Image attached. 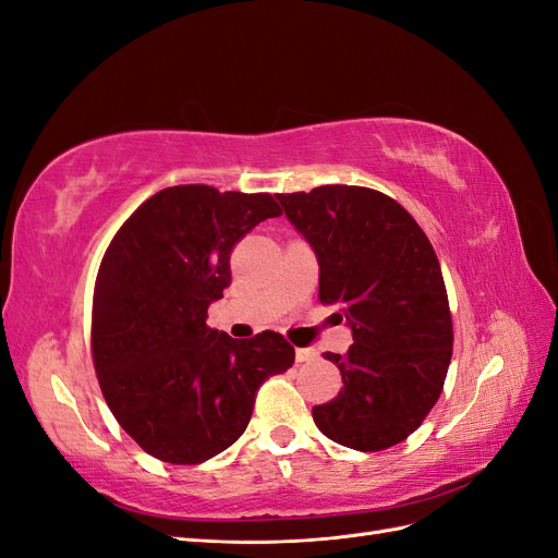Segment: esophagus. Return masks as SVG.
Wrapping results in <instances>:
<instances>
[{"label": "esophagus", "mask_w": 558, "mask_h": 558, "mask_svg": "<svg viewBox=\"0 0 558 558\" xmlns=\"http://www.w3.org/2000/svg\"><path fill=\"white\" fill-rule=\"evenodd\" d=\"M318 356L316 353V349H312V347H300V349H295V361L298 363H310V361H314Z\"/></svg>", "instance_id": "esophagus-1"}]
</instances>
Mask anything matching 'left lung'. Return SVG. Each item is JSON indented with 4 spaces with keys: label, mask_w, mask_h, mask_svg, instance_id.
I'll list each match as a JSON object with an SVG mask.
<instances>
[{
    "label": "left lung",
    "mask_w": 558,
    "mask_h": 558,
    "mask_svg": "<svg viewBox=\"0 0 558 558\" xmlns=\"http://www.w3.org/2000/svg\"><path fill=\"white\" fill-rule=\"evenodd\" d=\"M318 260V300L351 328L344 356L324 353L342 391L312 410L332 442L381 451L414 433L442 393L453 328L440 263L414 218L361 185L277 195Z\"/></svg>",
    "instance_id": "left-lung-1"
}]
</instances>
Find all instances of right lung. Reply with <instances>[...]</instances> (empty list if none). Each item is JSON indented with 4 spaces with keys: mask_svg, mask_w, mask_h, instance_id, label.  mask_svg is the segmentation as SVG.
Listing matches in <instances>:
<instances>
[{
    "mask_svg": "<svg viewBox=\"0 0 558 558\" xmlns=\"http://www.w3.org/2000/svg\"><path fill=\"white\" fill-rule=\"evenodd\" d=\"M275 216L281 209L267 193L172 185L128 218L99 265V388L121 428L165 463H205L238 442L260 384L295 361L279 332L232 340L207 326L230 283L232 246Z\"/></svg>",
    "mask_w": 558,
    "mask_h": 558,
    "instance_id": "obj_1",
    "label": "right lung"
}]
</instances>
